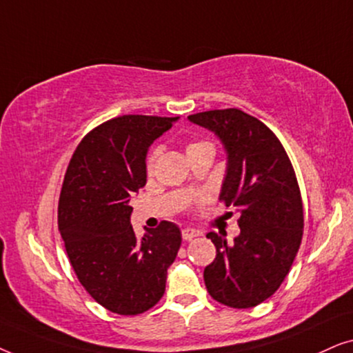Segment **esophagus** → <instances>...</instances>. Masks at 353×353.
<instances>
[{"instance_id":"obj_1","label":"esophagus","mask_w":353,"mask_h":353,"mask_svg":"<svg viewBox=\"0 0 353 353\" xmlns=\"http://www.w3.org/2000/svg\"><path fill=\"white\" fill-rule=\"evenodd\" d=\"M202 233L199 230H194V228H183L181 230V236L185 241H191L192 238H196V236H201Z\"/></svg>"}]
</instances>
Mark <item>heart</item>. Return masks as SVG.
<instances>
[{
	"label": "heart",
	"instance_id": "b5f03b06",
	"mask_svg": "<svg viewBox=\"0 0 353 353\" xmlns=\"http://www.w3.org/2000/svg\"><path fill=\"white\" fill-rule=\"evenodd\" d=\"M207 148L214 149V144L209 143V141H204V139H196V141H190V143L186 144V154H188V156H190V154H192V152L201 151V149H207ZM157 156H159L157 149H154V151L149 154V157H148V172L149 173L154 170V165H156Z\"/></svg>",
	"mask_w": 353,
	"mask_h": 353
}]
</instances>
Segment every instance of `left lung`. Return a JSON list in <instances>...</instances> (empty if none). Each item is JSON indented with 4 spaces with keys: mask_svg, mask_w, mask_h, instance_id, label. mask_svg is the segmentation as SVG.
Listing matches in <instances>:
<instances>
[{
    "mask_svg": "<svg viewBox=\"0 0 353 353\" xmlns=\"http://www.w3.org/2000/svg\"><path fill=\"white\" fill-rule=\"evenodd\" d=\"M188 119L225 144L228 168L220 201L239 210L234 243L207 234L216 255L204 270L205 288L226 307H255L278 291L301 248L303 205L296 172L276 134L244 110L215 109Z\"/></svg>",
    "mask_w": 353,
    "mask_h": 353,
    "instance_id": "left-lung-1",
    "label": "left lung"
}]
</instances>
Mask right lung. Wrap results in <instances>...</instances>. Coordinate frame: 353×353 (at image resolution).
I'll list each match as a JSON object with an SVG mask.
<instances>
[{
	"instance_id": "add662e5",
	"label": "right lung",
	"mask_w": 353,
	"mask_h": 353,
	"mask_svg": "<svg viewBox=\"0 0 353 353\" xmlns=\"http://www.w3.org/2000/svg\"><path fill=\"white\" fill-rule=\"evenodd\" d=\"M178 117L122 115L81 139L67 167L57 226L86 292L119 315L148 312L165 292L181 231L161 221L141 239L130 225V199L146 185V154Z\"/></svg>"
}]
</instances>
